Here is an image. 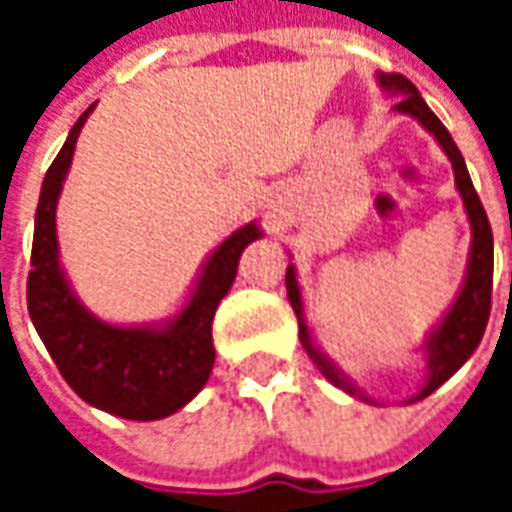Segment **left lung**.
<instances>
[{
	"mask_svg": "<svg viewBox=\"0 0 512 512\" xmlns=\"http://www.w3.org/2000/svg\"><path fill=\"white\" fill-rule=\"evenodd\" d=\"M376 82H379V88L384 93L399 96L396 105H393L396 113L416 119L439 142V148L444 150V156L453 165L456 190L462 196L464 213H467V222H470V253H467V270H464L459 293L450 302V307L444 310L442 319L430 327V333L424 336V342L419 344V356H422L424 362V382L404 402L413 404L427 399L433 390H439L476 353V347L482 342L484 327H487V319H490V293H493V230H490V222H487L482 199H479L476 187L470 182V173H467V165H464L462 150L456 148L450 130L439 122V116L427 108V102L422 99V93L416 90V85L407 82L402 73H376ZM285 287L290 307L296 310V319H299V339H302V347L307 350V356L313 359V364L319 367V373L333 387L344 390L347 396H353L359 402L379 404L364 390L362 384L356 382V379H350L342 367L327 356L322 344L316 342L313 330L307 325L305 299H302V287H299V276H296V265L293 262L287 265Z\"/></svg>",
	"mask_w": 512,
	"mask_h": 512,
	"instance_id": "left-lung-1",
	"label": "left lung"
}]
</instances>
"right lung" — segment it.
<instances>
[{
  "mask_svg": "<svg viewBox=\"0 0 512 512\" xmlns=\"http://www.w3.org/2000/svg\"><path fill=\"white\" fill-rule=\"evenodd\" d=\"M96 105L70 128L65 145L45 173L28 276V313L65 382L79 399L130 422H156L182 410L210 379L216 362L213 316L236 282L245 247L265 236L259 222L236 227L210 250L179 310L142 325L99 319L76 296L59 259L56 207L73 165L76 139Z\"/></svg>",
  "mask_w": 512,
  "mask_h": 512,
  "instance_id": "right-lung-1",
  "label": "right lung"
}]
</instances>
